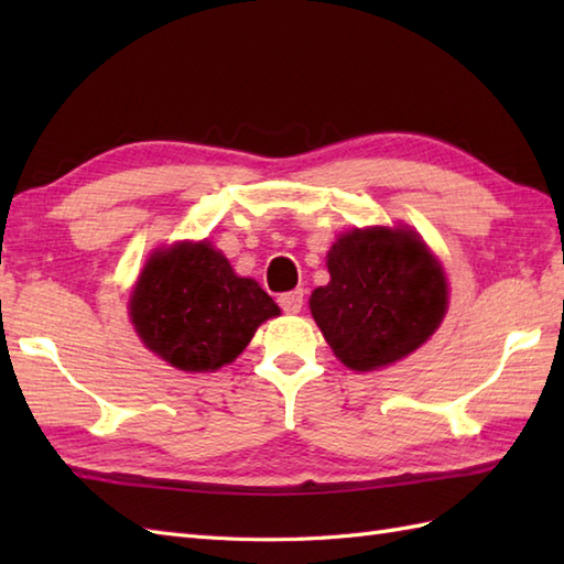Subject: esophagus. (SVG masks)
<instances>
[{
  "label": "esophagus",
  "instance_id": "esophagus-1",
  "mask_svg": "<svg viewBox=\"0 0 564 564\" xmlns=\"http://www.w3.org/2000/svg\"><path fill=\"white\" fill-rule=\"evenodd\" d=\"M303 291L297 289V291H291V293H283L281 297H279V305L283 307V313H289V315H297L303 310Z\"/></svg>",
  "mask_w": 564,
  "mask_h": 564
}]
</instances>
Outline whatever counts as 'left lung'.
<instances>
[{
    "label": "left lung",
    "instance_id": "1",
    "mask_svg": "<svg viewBox=\"0 0 564 564\" xmlns=\"http://www.w3.org/2000/svg\"><path fill=\"white\" fill-rule=\"evenodd\" d=\"M327 269L332 279L310 295V313L351 370L366 373L410 356L446 315V273L406 227L344 232Z\"/></svg>",
    "mask_w": 564,
    "mask_h": 564
}]
</instances>
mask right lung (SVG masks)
Here are the masks:
<instances>
[{
	"label": "right lung",
	"mask_w": 564,
	"mask_h": 564,
	"mask_svg": "<svg viewBox=\"0 0 564 564\" xmlns=\"http://www.w3.org/2000/svg\"><path fill=\"white\" fill-rule=\"evenodd\" d=\"M142 344L186 373H213L247 349L281 313L254 279H242L210 242H176L148 259L130 295Z\"/></svg>",
	"instance_id": "add662e5"
}]
</instances>
